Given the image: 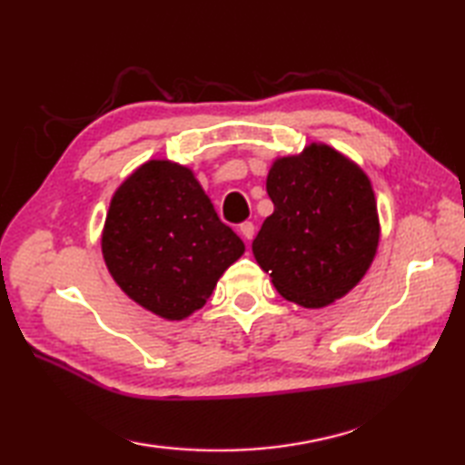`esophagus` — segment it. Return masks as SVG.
Masks as SVG:
<instances>
[{
    "mask_svg": "<svg viewBox=\"0 0 465 465\" xmlns=\"http://www.w3.org/2000/svg\"><path fill=\"white\" fill-rule=\"evenodd\" d=\"M253 233H255V227H253V223H252V222H245V223H242V225H240V235H242L245 243H250V242H252Z\"/></svg>",
    "mask_w": 465,
    "mask_h": 465,
    "instance_id": "1",
    "label": "esophagus"
}]
</instances>
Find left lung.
I'll list each match as a JSON object with an SVG mask.
<instances>
[{"instance_id": "8db88e82", "label": "left lung", "mask_w": 465, "mask_h": 465, "mask_svg": "<svg viewBox=\"0 0 465 465\" xmlns=\"http://www.w3.org/2000/svg\"><path fill=\"white\" fill-rule=\"evenodd\" d=\"M273 213L252 243L282 298L320 310L348 295L368 273L380 245V215L368 173L312 142L275 157L265 180Z\"/></svg>"}]
</instances>
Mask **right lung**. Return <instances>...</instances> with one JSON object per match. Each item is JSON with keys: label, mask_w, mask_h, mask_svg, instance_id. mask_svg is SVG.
<instances>
[{"label": "right lung", "mask_w": 465, "mask_h": 465, "mask_svg": "<svg viewBox=\"0 0 465 465\" xmlns=\"http://www.w3.org/2000/svg\"><path fill=\"white\" fill-rule=\"evenodd\" d=\"M245 252L192 167L147 160L114 192L102 255L120 290L167 322L187 320Z\"/></svg>", "instance_id": "right-lung-1"}]
</instances>
